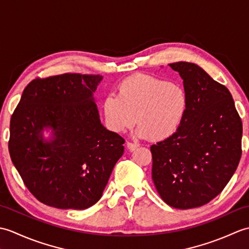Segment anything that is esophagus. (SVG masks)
<instances>
[{"label": "esophagus", "instance_id": "esophagus-1", "mask_svg": "<svg viewBox=\"0 0 249 249\" xmlns=\"http://www.w3.org/2000/svg\"><path fill=\"white\" fill-rule=\"evenodd\" d=\"M138 146H139L138 143H133V142H127V147H128V150H130V151H135Z\"/></svg>", "mask_w": 249, "mask_h": 249}]
</instances>
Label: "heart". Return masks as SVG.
Segmentation results:
<instances>
[{
  "mask_svg": "<svg viewBox=\"0 0 249 249\" xmlns=\"http://www.w3.org/2000/svg\"><path fill=\"white\" fill-rule=\"evenodd\" d=\"M187 110L188 96L181 83L145 75L126 79L119 87L118 96L110 94L103 104L106 123L111 130L124 133L137 120V136L153 140L176 134Z\"/></svg>",
  "mask_w": 249,
  "mask_h": 249,
  "instance_id": "obj_1",
  "label": "heart"
}]
</instances>
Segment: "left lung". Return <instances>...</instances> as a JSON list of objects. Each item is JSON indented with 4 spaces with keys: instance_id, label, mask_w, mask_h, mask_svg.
<instances>
[{
    "instance_id": "obj_1",
    "label": "left lung",
    "mask_w": 249,
    "mask_h": 249,
    "mask_svg": "<svg viewBox=\"0 0 249 249\" xmlns=\"http://www.w3.org/2000/svg\"><path fill=\"white\" fill-rule=\"evenodd\" d=\"M183 79L188 110L174 135L151 146L152 178L173 208L204 205L219 195L242 155V121L229 89L197 64H169Z\"/></svg>"
}]
</instances>
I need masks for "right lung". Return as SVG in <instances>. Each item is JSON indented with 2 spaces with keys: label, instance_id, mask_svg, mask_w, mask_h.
I'll return each mask as SVG.
<instances>
[{
  "label": "right lung",
  "instance_id": "add662e5",
  "mask_svg": "<svg viewBox=\"0 0 249 249\" xmlns=\"http://www.w3.org/2000/svg\"><path fill=\"white\" fill-rule=\"evenodd\" d=\"M102 80L103 76L80 73L35 79L14 111L10 158L25 186L46 205L92 206L123 155L125 140L99 119L94 92Z\"/></svg>",
  "mask_w": 249,
  "mask_h": 249
}]
</instances>
